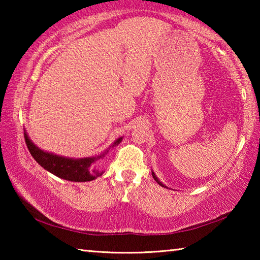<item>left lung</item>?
Listing matches in <instances>:
<instances>
[{"instance_id":"obj_1","label":"left lung","mask_w":260,"mask_h":260,"mask_svg":"<svg viewBox=\"0 0 260 260\" xmlns=\"http://www.w3.org/2000/svg\"><path fill=\"white\" fill-rule=\"evenodd\" d=\"M152 177H153V179H155V180H156V182H157L158 184H160V186H162V187H164V184H161V182L159 181V180H158V179H157V177H156V175H155V173H153V172H152Z\"/></svg>"}]
</instances>
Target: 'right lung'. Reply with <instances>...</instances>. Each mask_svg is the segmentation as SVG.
Returning a JSON list of instances; mask_svg holds the SVG:
<instances>
[{
    "mask_svg": "<svg viewBox=\"0 0 260 260\" xmlns=\"http://www.w3.org/2000/svg\"><path fill=\"white\" fill-rule=\"evenodd\" d=\"M24 136L26 146H27L32 157L39 162V165H41L43 169L49 171L50 173L55 174L56 177L69 180V181L85 182L91 181V180L99 178L103 174V171H98L94 169L95 161L102 156L72 159V158H65L52 155V153L45 152L41 149L35 147L32 143V141L28 139V136L26 135V133L24 134ZM121 138L118 139L113 143V147L119 144Z\"/></svg>",
    "mask_w": 260,
    "mask_h": 260,
    "instance_id": "right-lung-1",
    "label": "right lung"
}]
</instances>
